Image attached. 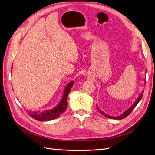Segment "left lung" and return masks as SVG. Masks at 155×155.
Returning a JSON list of instances; mask_svg holds the SVG:
<instances>
[{
  "label": "left lung",
  "mask_w": 155,
  "mask_h": 155,
  "mask_svg": "<svg viewBox=\"0 0 155 155\" xmlns=\"http://www.w3.org/2000/svg\"><path fill=\"white\" fill-rule=\"evenodd\" d=\"M147 71V70H146ZM143 91H142V93H141V95H139V97H138V99L136 100V101L134 103V104L132 105V106L129 108V109H127V110L126 111V112H124L122 114H121V115H120V116H116V117H112V116H108L107 114H104V113L102 111V110H101L100 109L98 108V107H97V110H99V112L101 113V114H103L104 116H105V117H107V118H112V119H117V120H122V119H124V118H125L126 117H127L128 115L129 114H130V113L132 112V110H134V108L137 106V104L139 103V102L141 101V98H142V97H143Z\"/></svg>",
  "instance_id": "obj_1"
}]
</instances>
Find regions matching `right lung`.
Returning <instances> with one entry per match:
<instances>
[{"instance_id": "obj_1", "label": "right lung", "mask_w": 155, "mask_h": 155, "mask_svg": "<svg viewBox=\"0 0 155 155\" xmlns=\"http://www.w3.org/2000/svg\"><path fill=\"white\" fill-rule=\"evenodd\" d=\"M74 81H71L70 84L67 85L65 89L64 93L62 99L56 108H52L51 110L43 112L29 111L28 112L29 116L32 117V118L35 120H38V121H48V120H52L58 118V116L61 115L62 113L66 110L67 97L68 95L71 87L74 85Z\"/></svg>"}]
</instances>
